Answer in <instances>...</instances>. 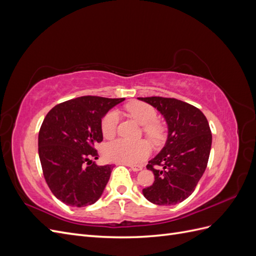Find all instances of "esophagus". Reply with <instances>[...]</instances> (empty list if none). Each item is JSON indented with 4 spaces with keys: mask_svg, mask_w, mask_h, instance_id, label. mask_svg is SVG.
I'll return each mask as SVG.
<instances>
[{
    "mask_svg": "<svg viewBox=\"0 0 256 256\" xmlns=\"http://www.w3.org/2000/svg\"><path fill=\"white\" fill-rule=\"evenodd\" d=\"M125 166H129V168H130L131 170H132V171H134V172L141 171V170L143 168V166H132V164H125Z\"/></svg>",
    "mask_w": 256,
    "mask_h": 256,
    "instance_id": "esophagus-1",
    "label": "esophagus"
}]
</instances>
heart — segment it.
<instances>
[{
  "label": "heart",
  "mask_w": 256,
  "mask_h": 256,
  "mask_svg": "<svg viewBox=\"0 0 256 256\" xmlns=\"http://www.w3.org/2000/svg\"><path fill=\"white\" fill-rule=\"evenodd\" d=\"M129 114L143 125L145 136L154 143H159L164 138V127L157 120V111L145 102H134L126 106ZM120 114L116 110L106 112L102 120V132L106 138H112L118 131ZM108 160L124 164H138L150 154V146L144 140L129 142L118 138L106 144L104 150Z\"/></svg>",
  "instance_id": "b5f03b06"
}]
</instances>
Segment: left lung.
<instances>
[{
	"label": "left lung",
	"instance_id": "left-lung-1",
	"mask_svg": "<svg viewBox=\"0 0 256 256\" xmlns=\"http://www.w3.org/2000/svg\"><path fill=\"white\" fill-rule=\"evenodd\" d=\"M164 115L168 134L164 148L148 161L154 175L144 196L156 205H175L194 191L204 174L212 148V131L206 116L194 106L175 98L140 97Z\"/></svg>",
	"mask_w": 256,
	"mask_h": 256
}]
</instances>
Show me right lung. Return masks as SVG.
Instances as JSON below:
<instances>
[{
  "label": "right lung",
  "mask_w": 256,
  "mask_h": 256,
  "mask_svg": "<svg viewBox=\"0 0 256 256\" xmlns=\"http://www.w3.org/2000/svg\"><path fill=\"white\" fill-rule=\"evenodd\" d=\"M125 98L83 96L56 104L38 134V154L46 182L64 204L84 207L102 196L112 166H97L95 144L102 141V118Z\"/></svg>",
  "instance_id": "right-lung-1"
}]
</instances>
